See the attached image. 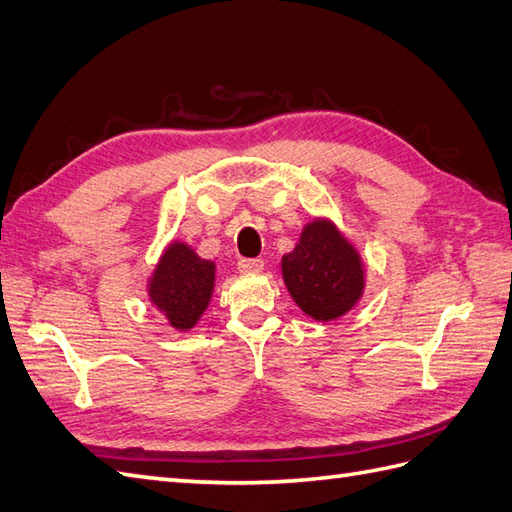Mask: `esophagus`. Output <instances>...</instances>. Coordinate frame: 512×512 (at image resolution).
Wrapping results in <instances>:
<instances>
[{"mask_svg":"<svg viewBox=\"0 0 512 512\" xmlns=\"http://www.w3.org/2000/svg\"><path fill=\"white\" fill-rule=\"evenodd\" d=\"M239 271L243 273H256V271H263L265 267V260L263 258H241L239 263H236Z\"/></svg>","mask_w":512,"mask_h":512,"instance_id":"obj_1","label":"esophagus"}]
</instances>
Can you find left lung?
<instances>
[{"instance_id":"left-lung-1","label":"left lung","mask_w":512,"mask_h":512,"mask_svg":"<svg viewBox=\"0 0 512 512\" xmlns=\"http://www.w3.org/2000/svg\"><path fill=\"white\" fill-rule=\"evenodd\" d=\"M282 276L295 304L317 321L345 315L365 289L360 256L330 221L308 223L297 247L282 258Z\"/></svg>"}]
</instances>
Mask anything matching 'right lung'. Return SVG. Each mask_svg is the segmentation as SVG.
Listing matches in <instances>:
<instances>
[{"instance_id": "right-lung-1", "label": "right lung", "mask_w": 512, "mask_h": 512, "mask_svg": "<svg viewBox=\"0 0 512 512\" xmlns=\"http://www.w3.org/2000/svg\"><path fill=\"white\" fill-rule=\"evenodd\" d=\"M213 286L215 265L189 245L171 243L149 282V297L173 328L191 330L208 308Z\"/></svg>"}]
</instances>
